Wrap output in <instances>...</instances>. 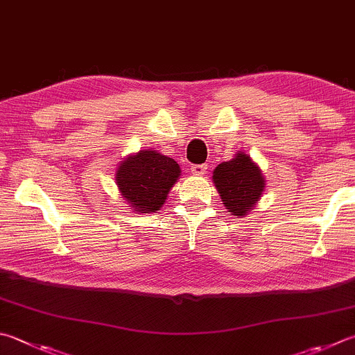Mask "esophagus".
Here are the masks:
<instances>
[{"label": "esophagus", "mask_w": 355, "mask_h": 355, "mask_svg": "<svg viewBox=\"0 0 355 355\" xmlns=\"http://www.w3.org/2000/svg\"><path fill=\"white\" fill-rule=\"evenodd\" d=\"M191 173L196 176H204L207 173V165L205 164H199V165H191Z\"/></svg>", "instance_id": "obj_1"}]
</instances>
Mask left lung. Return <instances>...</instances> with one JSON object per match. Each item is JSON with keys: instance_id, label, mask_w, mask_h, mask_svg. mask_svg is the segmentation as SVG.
<instances>
[{"instance_id": "8db88e82", "label": "left lung", "mask_w": 355, "mask_h": 355, "mask_svg": "<svg viewBox=\"0 0 355 355\" xmlns=\"http://www.w3.org/2000/svg\"><path fill=\"white\" fill-rule=\"evenodd\" d=\"M213 182L227 210L236 216H245L257 205L266 185L263 173L244 153L219 164L213 171Z\"/></svg>"}]
</instances>
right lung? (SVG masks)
<instances>
[{
    "instance_id": "1",
    "label": "right lung",
    "mask_w": 355,
    "mask_h": 355,
    "mask_svg": "<svg viewBox=\"0 0 355 355\" xmlns=\"http://www.w3.org/2000/svg\"><path fill=\"white\" fill-rule=\"evenodd\" d=\"M179 175L180 168L175 159L157 151H142L120 164L116 180L132 210L151 213L164 205Z\"/></svg>"
}]
</instances>
